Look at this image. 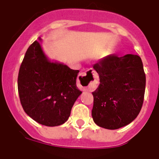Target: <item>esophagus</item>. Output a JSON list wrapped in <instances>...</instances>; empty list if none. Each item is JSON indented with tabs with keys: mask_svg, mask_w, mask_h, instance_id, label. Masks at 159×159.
<instances>
[{
	"mask_svg": "<svg viewBox=\"0 0 159 159\" xmlns=\"http://www.w3.org/2000/svg\"><path fill=\"white\" fill-rule=\"evenodd\" d=\"M98 79V74L94 70L89 69L78 75V85L84 90L93 91L97 88Z\"/></svg>",
	"mask_w": 159,
	"mask_h": 159,
	"instance_id": "1",
	"label": "esophagus"
}]
</instances>
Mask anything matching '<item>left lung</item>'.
I'll list each match as a JSON object with an SVG mask.
<instances>
[{"label": "left lung", "mask_w": 159, "mask_h": 159, "mask_svg": "<svg viewBox=\"0 0 159 159\" xmlns=\"http://www.w3.org/2000/svg\"><path fill=\"white\" fill-rule=\"evenodd\" d=\"M100 84L93 91V120L99 127L115 130L130 124L142 109L145 74L136 54H111L93 66Z\"/></svg>", "instance_id": "8db88e82"}]
</instances>
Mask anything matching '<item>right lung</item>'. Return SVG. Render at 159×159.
<instances>
[{
    "mask_svg": "<svg viewBox=\"0 0 159 159\" xmlns=\"http://www.w3.org/2000/svg\"><path fill=\"white\" fill-rule=\"evenodd\" d=\"M35 41L27 50L17 78L19 97L27 115L49 127L64 124L81 91L77 88L78 70L51 61Z\"/></svg>",
    "mask_w": 159,
    "mask_h": 159,
    "instance_id": "add662e5",
    "label": "right lung"
}]
</instances>
